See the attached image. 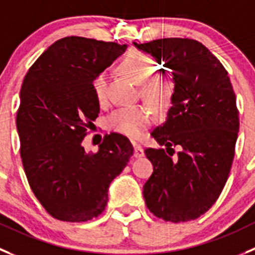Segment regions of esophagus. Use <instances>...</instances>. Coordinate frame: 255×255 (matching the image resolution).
Listing matches in <instances>:
<instances>
[{
	"label": "esophagus",
	"instance_id": "obj_1",
	"mask_svg": "<svg viewBox=\"0 0 255 255\" xmlns=\"http://www.w3.org/2000/svg\"><path fill=\"white\" fill-rule=\"evenodd\" d=\"M143 156H144V151L143 148H142V146L134 143V157L139 158V157H143Z\"/></svg>",
	"mask_w": 255,
	"mask_h": 255
}]
</instances>
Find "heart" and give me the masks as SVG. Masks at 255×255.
Segmentation results:
<instances>
[{
  "label": "heart",
  "mask_w": 255,
  "mask_h": 255,
  "mask_svg": "<svg viewBox=\"0 0 255 255\" xmlns=\"http://www.w3.org/2000/svg\"><path fill=\"white\" fill-rule=\"evenodd\" d=\"M121 71L135 84H142L141 92L148 101L161 103L170 93V87L162 78H151L154 74L153 63L141 52L132 51L122 60ZM107 75L102 73L93 82L95 97L103 101L106 95ZM153 120L152 111L146 106H129L114 112L109 118V127L129 137H138Z\"/></svg>",
  "instance_id": "heart-1"
}]
</instances>
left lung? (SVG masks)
Segmentation results:
<instances>
[{"mask_svg":"<svg viewBox=\"0 0 255 255\" xmlns=\"http://www.w3.org/2000/svg\"><path fill=\"white\" fill-rule=\"evenodd\" d=\"M172 74L165 123L151 135L165 148H146L153 173L143 186L148 210L165 221L195 220L215 204L232 168L239 113L228 71L208 47L170 37L133 42ZM180 151L175 160L172 146Z\"/></svg>","mask_w":255,"mask_h":255,"instance_id":"left-lung-1","label":"left lung"}]
</instances>
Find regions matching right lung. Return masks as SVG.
<instances>
[{
	"instance_id": "obj_1",
	"label": "right lung",
	"mask_w": 255,
	"mask_h": 255,
	"mask_svg": "<svg viewBox=\"0 0 255 255\" xmlns=\"http://www.w3.org/2000/svg\"><path fill=\"white\" fill-rule=\"evenodd\" d=\"M126 49L64 37L42 52L23 79L16 118L21 158L31 190L52 218L82 223L101 215L109 185L133 154L120 133L107 134L97 153L82 144L99 113L93 82Z\"/></svg>"
}]
</instances>
